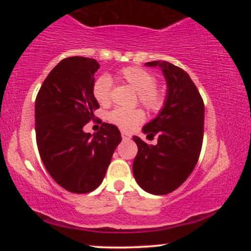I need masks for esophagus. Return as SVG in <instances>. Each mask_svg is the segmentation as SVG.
<instances>
[{"label":"esophagus","instance_id":"1","mask_svg":"<svg viewBox=\"0 0 251 251\" xmlns=\"http://www.w3.org/2000/svg\"><path fill=\"white\" fill-rule=\"evenodd\" d=\"M122 137H123V140H128L129 138H131V135H129L128 133H126V132H122Z\"/></svg>","mask_w":251,"mask_h":251}]
</instances>
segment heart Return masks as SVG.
I'll return each instance as SVG.
<instances>
[{
    "label": "heart",
    "instance_id": "b5f03b06",
    "mask_svg": "<svg viewBox=\"0 0 251 251\" xmlns=\"http://www.w3.org/2000/svg\"><path fill=\"white\" fill-rule=\"evenodd\" d=\"M118 79L128 83L137 92L138 101L150 112H159L165 103V92L157 87V77L151 72L138 66L123 68L118 72ZM112 80L108 75L97 77L92 87L94 99L100 105H108L111 102ZM107 120L124 131H131L135 126L143 123L144 113L139 108L117 107L107 113Z\"/></svg>",
    "mask_w": 251,
    "mask_h": 251
}]
</instances>
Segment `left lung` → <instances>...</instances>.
Returning <instances> with one entry per match:
<instances>
[{"instance_id":"left-lung-1","label":"left lung","mask_w":251,"mask_h":251,"mask_svg":"<svg viewBox=\"0 0 251 251\" xmlns=\"http://www.w3.org/2000/svg\"><path fill=\"white\" fill-rule=\"evenodd\" d=\"M145 65L162 68L168 93L160 113L143 127L145 134L158 135V144L148 145L134 135L138 153L132 169L140 188L150 194L166 195L188 179L198 162L204 133V102L185 71L168 61Z\"/></svg>"}]
</instances>
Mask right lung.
Wrapping results in <instances>:
<instances>
[{"instance_id":"add662e5","label":"right lung","mask_w":251,"mask_h":251,"mask_svg":"<svg viewBox=\"0 0 251 251\" xmlns=\"http://www.w3.org/2000/svg\"><path fill=\"white\" fill-rule=\"evenodd\" d=\"M99 67L89 57H66L46 77L35 100L40 157L50 177L73 194H87L101 184L122 142L112 124L102 123L94 134L83 132L99 108L92 93Z\"/></svg>"}]
</instances>
